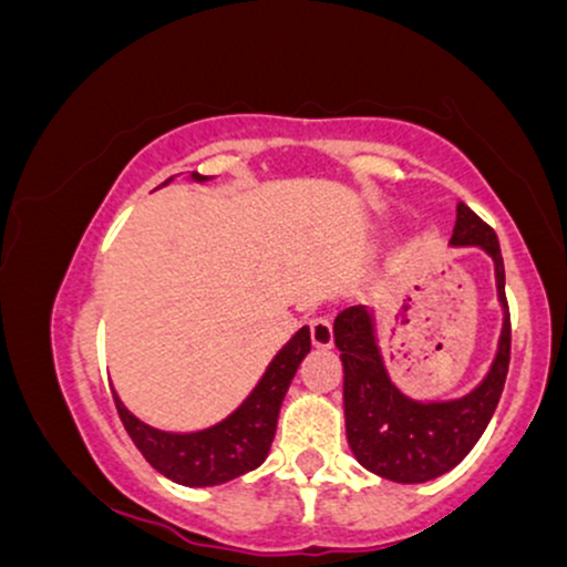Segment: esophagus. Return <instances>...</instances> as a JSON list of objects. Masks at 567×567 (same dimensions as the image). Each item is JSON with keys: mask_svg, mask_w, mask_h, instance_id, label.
I'll return each mask as SVG.
<instances>
[{"mask_svg": "<svg viewBox=\"0 0 567 567\" xmlns=\"http://www.w3.org/2000/svg\"><path fill=\"white\" fill-rule=\"evenodd\" d=\"M309 330L311 343H315L317 349L333 347V320H330V317H315V320L309 322Z\"/></svg>", "mask_w": 567, "mask_h": 567, "instance_id": "obj_1", "label": "esophagus"}]
</instances>
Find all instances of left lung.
<instances>
[{
	"instance_id": "obj_1",
	"label": "left lung",
	"mask_w": 567,
	"mask_h": 567,
	"mask_svg": "<svg viewBox=\"0 0 567 567\" xmlns=\"http://www.w3.org/2000/svg\"><path fill=\"white\" fill-rule=\"evenodd\" d=\"M451 245H480L496 264L498 301L504 306L498 354L487 379L472 394L453 402H413L389 381L373 317L362 306H349L336 317L333 336L343 362V413L354 458L368 472L392 483H429L466 458L491 424L512 354L509 303L504 290V258L498 237L477 213L458 202Z\"/></svg>"
}]
</instances>
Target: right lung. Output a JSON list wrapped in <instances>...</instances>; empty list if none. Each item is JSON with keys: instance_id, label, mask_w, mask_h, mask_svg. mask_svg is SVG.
<instances>
[{"instance_id": "obj_1", "label": "right lung", "mask_w": 567, "mask_h": 567, "mask_svg": "<svg viewBox=\"0 0 567 567\" xmlns=\"http://www.w3.org/2000/svg\"><path fill=\"white\" fill-rule=\"evenodd\" d=\"M194 181H205V175L194 173ZM173 181V178H171ZM165 181V184H171ZM311 349L309 328H301L285 343L282 351L266 368L264 379L252 389V394L226 421L194 434H167L146 426L122 405L114 394L116 413L125 424L130 440L143 453V458L159 474L178 485L210 487L224 485L239 474L261 466L269 455L271 440L277 432L279 408L296 375L298 365Z\"/></svg>"}]
</instances>
